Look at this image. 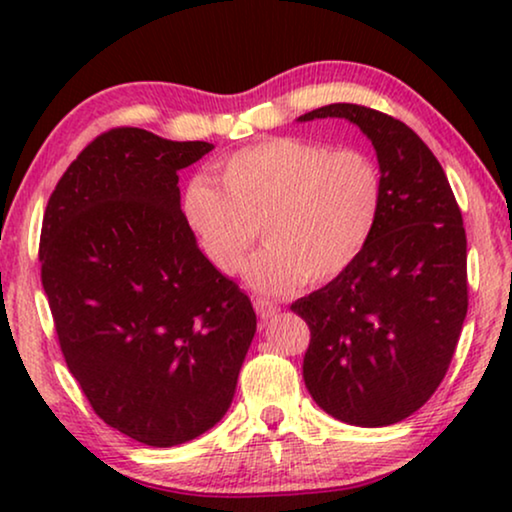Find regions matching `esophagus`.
I'll return each instance as SVG.
<instances>
[{
  "label": "esophagus",
  "instance_id": "34e87169",
  "mask_svg": "<svg viewBox=\"0 0 512 512\" xmlns=\"http://www.w3.org/2000/svg\"><path fill=\"white\" fill-rule=\"evenodd\" d=\"M254 307H256V314L261 319H270V317H275V314L279 312V305L275 303V300H270V298H254Z\"/></svg>",
  "mask_w": 512,
  "mask_h": 512
}]
</instances>
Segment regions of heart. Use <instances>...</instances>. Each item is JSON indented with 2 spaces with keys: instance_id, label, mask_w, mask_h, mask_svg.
Returning a JSON list of instances; mask_svg holds the SVG:
<instances>
[{
  "instance_id": "heart-1",
  "label": "heart",
  "mask_w": 512,
  "mask_h": 512,
  "mask_svg": "<svg viewBox=\"0 0 512 512\" xmlns=\"http://www.w3.org/2000/svg\"><path fill=\"white\" fill-rule=\"evenodd\" d=\"M216 172L221 188L207 177L188 181L181 198L188 228L207 261L233 277L261 226L268 247L251 261L247 277L272 296L342 275L380 219V167L359 149L272 137L233 151Z\"/></svg>"
}]
</instances>
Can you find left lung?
Wrapping results in <instances>:
<instances>
[{"mask_svg":"<svg viewBox=\"0 0 512 512\" xmlns=\"http://www.w3.org/2000/svg\"><path fill=\"white\" fill-rule=\"evenodd\" d=\"M345 118L375 146L382 209L361 256L291 310L310 326L305 387L354 426H389L433 396L468 310L466 230L443 167L394 116L328 104L300 116Z\"/></svg>","mask_w":512,"mask_h":512,"instance_id":"1","label":"left lung"}]
</instances>
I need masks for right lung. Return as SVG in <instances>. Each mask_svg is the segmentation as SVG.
<instances>
[{"label": "right lung", "instance_id": "add662e5", "mask_svg": "<svg viewBox=\"0 0 512 512\" xmlns=\"http://www.w3.org/2000/svg\"><path fill=\"white\" fill-rule=\"evenodd\" d=\"M212 149L104 132L62 174L41 226V284L69 373L97 417L151 447L226 415L256 333L249 296L181 212L177 172Z\"/></svg>", "mask_w": 512, "mask_h": 512}]
</instances>
